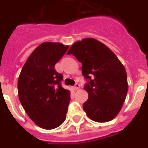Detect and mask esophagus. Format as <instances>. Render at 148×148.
Masks as SVG:
<instances>
[{
	"label": "esophagus",
	"mask_w": 148,
	"mask_h": 148,
	"mask_svg": "<svg viewBox=\"0 0 148 148\" xmlns=\"http://www.w3.org/2000/svg\"><path fill=\"white\" fill-rule=\"evenodd\" d=\"M73 88H74V90H78V89L80 88V85H79V84H78V83H76V84H75V85H74V86L73 87Z\"/></svg>",
	"instance_id": "obj_1"
}]
</instances>
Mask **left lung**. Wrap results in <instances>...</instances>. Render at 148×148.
I'll return each instance as SVG.
<instances>
[{
  "instance_id": "left-lung-1",
  "label": "left lung",
  "mask_w": 148,
  "mask_h": 148,
  "mask_svg": "<svg viewBox=\"0 0 148 148\" xmlns=\"http://www.w3.org/2000/svg\"><path fill=\"white\" fill-rule=\"evenodd\" d=\"M70 54L82 63V75L87 80L84 89L89 97L83 104L84 111L96 122L112 121L127 96V73L123 64L108 47L92 38L74 42Z\"/></svg>"
}]
</instances>
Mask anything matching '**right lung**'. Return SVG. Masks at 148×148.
<instances>
[{"label": "right lung", "mask_w": 148, "mask_h": 148, "mask_svg": "<svg viewBox=\"0 0 148 148\" xmlns=\"http://www.w3.org/2000/svg\"><path fill=\"white\" fill-rule=\"evenodd\" d=\"M69 48L59 42H46L28 57L18 79V95L32 121L43 129H54L66 120L70 91L61 86L62 75L55 65Z\"/></svg>", "instance_id": "obj_1"}]
</instances>
